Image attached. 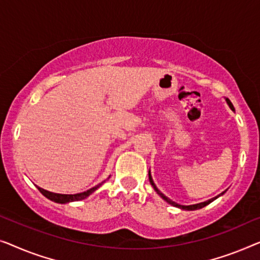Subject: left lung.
Segmentation results:
<instances>
[{"label": "left lung", "instance_id": "8db88e82", "mask_svg": "<svg viewBox=\"0 0 260 260\" xmlns=\"http://www.w3.org/2000/svg\"><path fill=\"white\" fill-rule=\"evenodd\" d=\"M226 102H228V105L230 106V108L232 109V111H235V107H233V105H232V102L229 100V99H226ZM148 178H149V182H151V185L153 186V188H154V191L158 193V194L161 197V198L165 200V202H167L168 204H171L172 206H174V207H178V208H181V210H186V211H194V210H199V208H203V207H205L206 206V205H208L210 203H212L213 202V200H215L217 198H219V197L220 196H222L224 194V193L226 192V191H224L222 193H220V194L219 196H217V197H214V198H212V199H210V200H207V202H204V203H199V204H194V205H187V206H186V205H179V204H177L175 202H173V200H171L170 198H167V197L164 194V193H161L159 191V188L156 187L155 186V184H154V181H153V179H152V175H151V171H148Z\"/></svg>", "mask_w": 260, "mask_h": 260}]
</instances>
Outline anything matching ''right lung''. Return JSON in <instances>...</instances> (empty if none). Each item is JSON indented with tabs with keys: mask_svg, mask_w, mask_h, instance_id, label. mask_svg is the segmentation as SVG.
<instances>
[{
	"mask_svg": "<svg viewBox=\"0 0 260 260\" xmlns=\"http://www.w3.org/2000/svg\"><path fill=\"white\" fill-rule=\"evenodd\" d=\"M109 178V177H108ZM105 181H102L101 184H99L96 186H94V187L87 189L85 192H81V193H76V194H60V193H54V192H49V191H46V189H43L41 187H38L39 191L42 193L43 196L46 197V198H48L49 200H52L54 203H57V204H67V203H72V202H79V200H83L86 199L87 197H89L92 194L93 192L96 191V189L100 187V186L104 184Z\"/></svg>",
	"mask_w": 260,
	"mask_h": 260,
	"instance_id": "obj_1",
	"label": "right lung"
}]
</instances>
